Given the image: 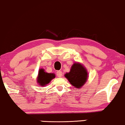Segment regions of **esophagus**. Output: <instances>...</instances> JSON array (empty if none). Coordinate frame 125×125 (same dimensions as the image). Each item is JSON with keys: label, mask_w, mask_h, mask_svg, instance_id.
<instances>
[{"label": "esophagus", "mask_w": 125, "mask_h": 125, "mask_svg": "<svg viewBox=\"0 0 125 125\" xmlns=\"http://www.w3.org/2000/svg\"><path fill=\"white\" fill-rule=\"evenodd\" d=\"M57 75L58 77H61L62 76V73L61 71H58L57 72Z\"/></svg>", "instance_id": "34e87169"}]
</instances>
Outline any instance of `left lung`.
I'll return each mask as SVG.
<instances>
[{
    "mask_svg": "<svg viewBox=\"0 0 125 125\" xmlns=\"http://www.w3.org/2000/svg\"><path fill=\"white\" fill-rule=\"evenodd\" d=\"M71 85L75 88H81L87 81L88 73L86 68L78 62L74 63L69 73L64 75Z\"/></svg>",
    "mask_w": 125,
    "mask_h": 125,
    "instance_id": "obj_1",
    "label": "left lung"
}]
</instances>
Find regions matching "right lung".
Instances as JSON below:
<instances>
[{"label":"right lung","instance_id":"1","mask_svg":"<svg viewBox=\"0 0 125 125\" xmlns=\"http://www.w3.org/2000/svg\"><path fill=\"white\" fill-rule=\"evenodd\" d=\"M44 69H40L38 72V76L37 77V83L41 86H45L55 77V74L48 73L45 72Z\"/></svg>","mask_w":125,"mask_h":125}]
</instances>
